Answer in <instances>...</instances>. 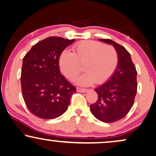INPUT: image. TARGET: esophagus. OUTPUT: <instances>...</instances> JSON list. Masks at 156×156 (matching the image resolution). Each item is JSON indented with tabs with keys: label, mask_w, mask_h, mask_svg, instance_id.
<instances>
[{
	"label": "esophagus",
	"mask_w": 156,
	"mask_h": 156,
	"mask_svg": "<svg viewBox=\"0 0 156 156\" xmlns=\"http://www.w3.org/2000/svg\"><path fill=\"white\" fill-rule=\"evenodd\" d=\"M76 90H77V91L81 92V93H85V92H86L88 90L87 89H86V88H79V87H77Z\"/></svg>",
	"instance_id": "1"
}]
</instances>
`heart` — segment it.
<instances>
[{"instance_id":"heart-1","label":"heart","mask_w":156,"mask_h":156,"mask_svg":"<svg viewBox=\"0 0 156 156\" xmlns=\"http://www.w3.org/2000/svg\"><path fill=\"white\" fill-rule=\"evenodd\" d=\"M73 52L65 50L59 58V66L65 76L73 80L83 70L86 73L76 80L80 86L101 84L115 71L119 56L112 45H104L97 41H83L74 45Z\"/></svg>"}]
</instances>
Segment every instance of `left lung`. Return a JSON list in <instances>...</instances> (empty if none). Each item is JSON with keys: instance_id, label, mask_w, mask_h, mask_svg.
Returning <instances> with one entry per match:
<instances>
[{"instance_id": "8db88e82", "label": "left lung", "mask_w": 156, "mask_h": 156, "mask_svg": "<svg viewBox=\"0 0 156 156\" xmlns=\"http://www.w3.org/2000/svg\"><path fill=\"white\" fill-rule=\"evenodd\" d=\"M99 41L113 45L119 61L109 80L95 88L98 100L90 106V110L96 119L111 123L125 117L131 109L137 93V73L130 54L125 47L109 39Z\"/></svg>"}]
</instances>
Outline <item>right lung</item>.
I'll return each instance as SVG.
<instances>
[{"mask_svg": "<svg viewBox=\"0 0 156 156\" xmlns=\"http://www.w3.org/2000/svg\"><path fill=\"white\" fill-rule=\"evenodd\" d=\"M75 39L50 37L31 47L23 58L21 74L23 100L29 111L41 119L64 114L76 88L60 73L59 58Z\"/></svg>", "mask_w": 156, "mask_h": 156, "instance_id": "add662e5", "label": "right lung"}]
</instances>
